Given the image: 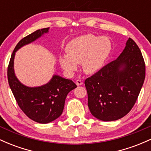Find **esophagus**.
I'll list each match as a JSON object with an SVG mask.
<instances>
[{"instance_id":"obj_1","label":"esophagus","mask_w":151,"mask_h":151,"mask_svg":"<svg viewBox=\"0 0 151 151\" xmlns=\"http://www.w3.org/2000/svg\"><path fill=\"white\" fill-rule=\"evenodd\" d=\"M82 84H83V82H82V81H81L80 79H77V81H76V84H77V86L82 85Z\"/></svg>"}]
</instances>
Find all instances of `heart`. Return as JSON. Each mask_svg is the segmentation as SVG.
<instances>
[{
    "instance_id": "heart-1",
    "label": "heart",
    "mask_w": 151,
    "mask_h": 151,
    "mask_svg": "<svg viewBox=\"0 0 151 151\" xmlns=\"http://www.w3.org/2000/svg\"><path fill=\"white\" fill-rule=\"evenodd\" d=\"M112 41L107 36L86 34L69 41L67 54H61L59 62L68 74H73L82 64L86 74H94L102 69L112 51Z\"/></svg>"
}]
</instances>
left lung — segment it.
Listing matches in <instances>:
<instances>
[{
    "label": "left lung",
    "mask_w": 151,
    "mask_h": 151,
    "mask_svg": "<svg viewBox=\"0 0 151 151\" xmlns=\"http://www.w3.org/2000/svg\"><path fill=\"white\" fill-rule=\"evenodd\" d=\"M145 77L141 51L129 38L125 49L115 61L84 82L92 115L106 122L126 115L136 102Z\"/></svg>",
    "instance_id": "left-lung-1"
}]
</instances>
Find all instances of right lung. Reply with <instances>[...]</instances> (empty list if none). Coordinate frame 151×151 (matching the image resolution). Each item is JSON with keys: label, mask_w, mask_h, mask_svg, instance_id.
Instances as JSON below:
<instances>
[{"label": "right lung", "mask_w": 151, "mask_h": 151, "mask_svg": "<svg viewBox=\"0 0 151 151\" xmlns=\"http://www.w3.org/2000/svg\"><path fill=\"white\" fill-rule=\"evenodd\" d=\"M49 28L38 29L18 43L10 59L8 80L10 88L20 108L30 119L46 124L60 117L68 93L77 87L71 79L54 74L49 82L39 87H28L19 80L14 71L16 52L49 32Z\"/></svg>", "instance_id": "1"}]
</instances>
